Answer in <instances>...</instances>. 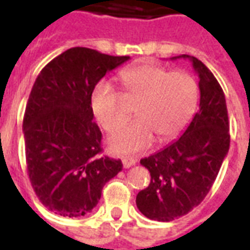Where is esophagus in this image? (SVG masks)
Masks as SVG:
<instances>
[{
	"mask_svg": "<svg viewBox=\"0 0 250 250\" xmlns=\"http://www.w3.org/2000/svg\"><path fill=\"white\" fill-rule=\"evenodd\" d=\"M122 162H123V167L125 168H128L131 166H134L136 163V159L132 157H125L122 159Z\"/></svg>",
	"mask_w": 250,
	"mask_h": 250,
	"instance_id": "34e87169",
	"label": "esophagus"
}]
</instances>
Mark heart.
<instances>
[{"label":"heart","instance_id":"1","mask_svg":"<svg viewBox=\"0 0 250 250\" xmlns=\"http://www.w3.org/2000/svg\"><path fill=\"white\" fill-rule=\"evenodd\" d=\"M125 98L139 100L138 119L122 125L109 138V147L130 154L150 146L155 135L171 141L188 127L198 105V83L190 73L170 71L157 64H139L119 73ZM91 109L107 132L116 130L127 118L123 98L109 82L102 80L91 92Z\"/></svg>","mask_w":250,"mask_h":250}]
</instances>
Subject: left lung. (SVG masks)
I'll list each match as a JSON object with an SVG mask.
<instances>
[{
	"mask_svg": "<svg viewBox=\"0 0 250 250\" xmlns=\"http://www.w3.org/2000/svg\"><path fill=\"white\" fill-rule=\"evenodd\" d=\"M188 59L198 75L199 109L181 138L141 165L151 181L136 195V206L147 218L168 222L198 206L214 184L228 155L230 135L226 100L220 83L197 57Z\"/></svg>",
	"mask_w": 250,
	"mask_h": 250,
	"instance_id": "left-lung-1",
	"label": "left lung"
}]
</instances>
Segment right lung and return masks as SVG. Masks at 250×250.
Returning <instances> with one entry per match:
<instances>
[{"label":"right lung","instance_id":"add662e5","mask_svg":"<svg viewBox=\"0 0 250 250\" xmlns=\"http://www.w3.org/2000/svg\"><path fill=\"white\" fill-rule=\"evenodd\" d=\"M130 57L75 46L46 64L30 91L22 131L30 184L41 204L62 217H82L98 205L122 161L102 157L91 92Z\"/></svg>","mask_w":250,"mask_h":250}]
</instances>
